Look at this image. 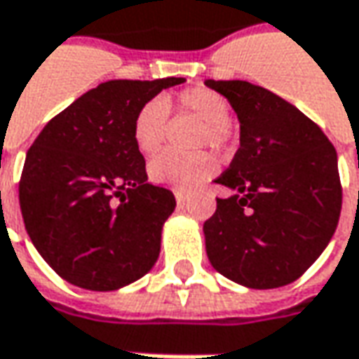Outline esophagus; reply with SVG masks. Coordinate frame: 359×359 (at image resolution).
Listing matches in <instances>:
<instances>
[{
  "label": "esophagus",
  "instance_id": "34e87169",
  "mask_svg": "<svg viewBox=\"0 0 359 359\" xmlns=\"http://www.w3.org/2000/svg\"><path fill=\"white\" fill-rule=\"evenodd\" d=\"M175 198H177V203H179V204H184L187 201H189V196H187L184 192H180V191L175 192Z\"/></svg>",
  "mask_w": 359,
  "mask_h": 359
}]
</instances>
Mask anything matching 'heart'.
<instances>
[{"label":"heart","instance_id":"heart-1","mask_svg":"<svg viewBox=\"0 0 359 359\" xmlns=\"http://www.w3.org/2000/svg\"><path fill=\"white\" fill-rule=\"evenodd\" d=\"M177 107L182 113L203 123L198 130L196 147H210L224 153L232 142L230 109L222 95L206 87H189L177 95ZM168 111L163 99H151L137 111L133 118V141L142 155H155L165 142ZM215 170V158L208 153L180 156L163 153L151 161L149 177L156 184L172 187L179 191H191L206 180Z\"/></svg>","mask_w":359,"mask_h":359}]
</instances>
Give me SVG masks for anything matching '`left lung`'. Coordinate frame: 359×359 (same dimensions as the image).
Masks as SVG:
<instances>
[{"instance_id":"8db88e82","label":"left lung","mask_w":359,"mask_h":359,"mask_svg":"<svg viewBox=\"0 0 359 359\" xmlns=\"http://www.w3.org/2000/svg\"><path fill=\"white\" fill-rule=\"evenodd\" d=\"M206 85L229 99L241 121V149L215 180L234 194L217 198L204 222L208 260L242 286H286L314 264L338 226L336 149L312 118L264 87Z\"/></svg>"}]
</instances>
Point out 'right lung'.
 <instances>
[{"label": "right lung", "instance_id": "1", "mask_svg": "<svg viewBox=\"0 0 359 359\" xmlns=\"http://www.w3.org/2000/svg\"><path fill=\"white\" fill-rule=\"evenodd\" d=\"M182 77L101 83L51 118L27 151L19 206L37 252L85 290L144 276L161 252L175 194L147 182L133 118Z\"/></svg>", "mask_w": 359, "mask_h": 359}]
</instances>
